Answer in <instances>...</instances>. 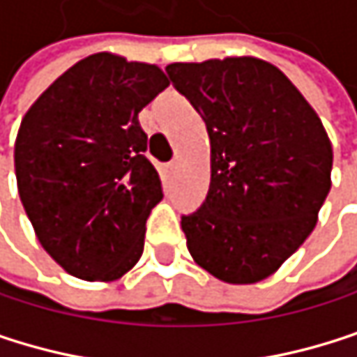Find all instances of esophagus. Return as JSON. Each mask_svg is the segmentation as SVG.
Here are the masks:
<instances>
[{"instance_id": "esophagus-1", "label": "esophagus", "mask_w": 357, "mask_h": 357, "mask_svg": "<svg viewBox=\"0 0 357 357\" xmlns=\"http://www.w3.org/2000/svg\"><path fill=\"white\" fill-rule=\"evenodd\" d=\"M175 165H177L175 160H169V162H165V171H167V173H169V171H173V169H175Z\"/></svg>"}]
</instances>
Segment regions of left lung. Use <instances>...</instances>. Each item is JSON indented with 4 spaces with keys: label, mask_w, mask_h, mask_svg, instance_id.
Listing matches in <instances>:
<instances>
[{
    "label": "left lung",
    "mask_w": 357,
    "mask_h": 357,
    "mask_svg": "<svg viewBox=\"0 0 357 357\" xmlns=\"http://www.w3.org/2000/svg\"><path fill=\"white\" fill-rule=\"evenodd\" d=\"M165 70L203 116L211 142L207 199L182 215L188 251L224 282H259L316 228L333 169L324 125L266 60L173 62Z\"/></svg>",
    "instance_id": "1"
}]
</instances>
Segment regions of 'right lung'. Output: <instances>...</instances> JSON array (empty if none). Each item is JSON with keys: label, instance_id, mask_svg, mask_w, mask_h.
<instances>
[{"label": "right lung", "instance_id": "right-lung-1", "mask_svg": "<svg viewBox=\"0 0 357 357\" xmlns=\"http://www.w3.org/2000/svg\"><path fill=\"white\" fill-rule=\"evenodd\" d=\"M167 85L158 66L100 52L60 75L20 123L22 207L41 247L81 280H116L142 257L162 188L137 114Z\"/></svg>", "mask_w": 357, "mask_h": 357}]
</instances>
